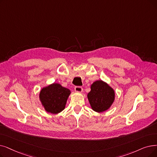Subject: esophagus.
<instances>
[{"label":"esophagus","mask_w":157,"mask_h":157,"mask_svg":"<svg viewBox=\"0 0 157 157\" xmlns=\"http://www.w3.org/2000/svg\"><path fill=\"white\" fill-rule=\"evenodd\" d=\"M74 90L75 91H76V92H81L83 91V88L81 86H76L74 87Z\"/></svg>","instance_id":"1"}]
</instances>
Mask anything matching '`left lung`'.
I'll list each match as a JSON object with an SVG mask.
<instances>
[{
	"mask_svg": "<svg viewBox=\"0 0 157 157\" xmlns=\"http://www.w3.org/2000/svg\"><path fill=\"white\" fill-rule=\"evenodd\" d=\"M87 98L92 109L97 112H103L110 108L115 100L113 88L102 80L94 82Z\"/></svg>",
	"mask_w": 157,
	"mask_h": 157,
	"instance_id": "left-lung-1",
	"label": "left lung"
}]
</instances>
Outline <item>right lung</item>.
I'll use <instances>...</instances> for the list:
<instances>
[{"mask_svg": "<svg viewBox=\"0 0 157 157\" xmlns=\"http://www.w3.org/2000/svg\"><path fill=\"white\" fill-rule=\"evenodd\" d=\"M70 94L69 89L59 83H52L41 90L39 98L46 112L57 114L65 109Z\"/></svg>", "mask_w": 157, "mask_h": 157, "instance_id": "add662e5", "label": "right lung"}]
</instances>
